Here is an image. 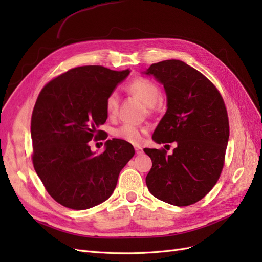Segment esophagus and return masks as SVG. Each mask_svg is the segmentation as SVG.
<instances>
[{
    "instance_id": "obj_1",
    "label": "esophagus",
    "mask_w": 262,
    "mask_h": 262,
    "mask_svg": "<svg viewBox=\"0 0 262 262\" xmlns=\"http://www.w3.org/2000/svg\"><path fill=\"white\" fill-rule=\"evenodd\" d=\"M134 149H136V153L137 154H142V153H143V148H142L141 146H136V147H134Z\"/></svg>"
}]
</instances>
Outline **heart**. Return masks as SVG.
<instances>
[{"label":"heart","instance_id":"heart-1","mask_svg":"<svg viewBox=\"0 0 262 262\" xmlns=\"http://www.w3.org/2000/svg\"><path fill=\"white\" fill-rule=\"evenodd\" d=\"M126 91L130 94L136 95L140 99L143 100L146 105L153 106L160 98V87H158L153 81L145 77H138L133 80L128 86ZM119 96L116 92L110 93L105 100V109L109 117H115L117 115L119 108ZM147 128L143 125H139L136 123L125 122L119 125L113 132L114 137L128 142L131 144H139L143 140Z\"/></svg>","mask_w":262,"mask_h":262}]
</instances>
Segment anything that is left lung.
Here are the masks:
<instances>
[{
  "label": "left lung",
  "instance_id": "left-lung-1",
  "mask_svg": "<svg viewBox=\"0 0 262 262\" xmlns=\"http://www.w3.org/2000/svg\"><path fill=\"white\" fill-rule=\"evenodd\" d=\"M167 95V112L154 131L156 143L177 142L172 154L144 148L152 160L146 186L157 199L177 207L200 201L215 186L225 163L229 123L225 102L208 77L179 60L146 71Z\"/></svg>",
  "mask_w": 262,
  "mask_h": 262
}]
</instances>
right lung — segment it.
Segmentation results:
<instances>
[{
	"label": "right lung",
	"mask_w": 262,
	"mask_h": 262,
	"mask_svg": "<svg viewBox=\"0 0 262 262\" xmlns=\"http://www.w3.org/2000/svg\"><path fill=\"white\" fill-rule=\"evenodd\" d=\"M129 73L78 67L52 78L38 95L30 122L31 161L47 191L63 207L86 210L106 201L134 155L133 146L119 139L108 140L99 155L89 145L93 139H107L98 130L108 117L105 100Z\"/></svg>",
	"instance_id": "add662e5"
}]
</instances>
